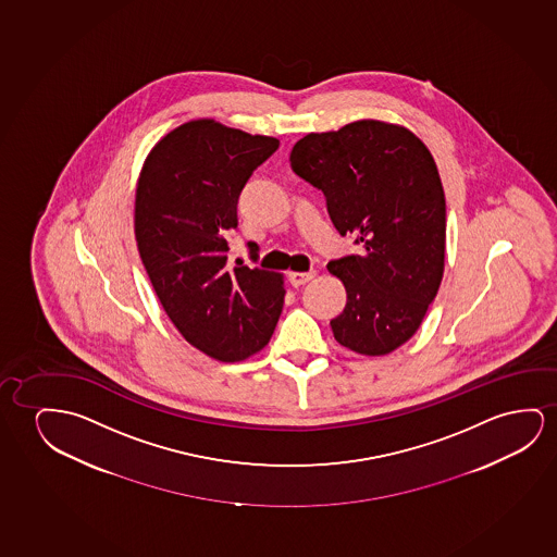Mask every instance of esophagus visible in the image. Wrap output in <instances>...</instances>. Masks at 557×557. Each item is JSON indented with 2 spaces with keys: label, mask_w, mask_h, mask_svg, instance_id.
Listing matches in <instances>:
<instances>
[{
  "label": "esophagus",
  "mask_w": 557,
  "mask_h": 557,
  "mask_svg": "<svg viewBox=\"0 0 557 557\" xmlns=\"http://www.w3.org/2000/svg\"><path fill=\"white\" fill-rule=\"evenodd\" d=\"M314 270H310V272H289V282L293 287H300V285H305L310 280H314Z\"/></svg>",
  "instance_id": "esophagus-1"
}]
</instances>
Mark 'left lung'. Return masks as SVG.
Here are the masks:
<instances>
[{
    "instance_id": "left-lung-1",
    "label": "left lung",
    "mask_w": 557,
    "mask_h": 557,
    "mask_svg": "<svg viewBox=\"0 0 557 557\" xmlns=\"http://www.w3.org/2000/svg\"><path fill=\"white\" fill-rule=\"evenodd\" d=\"M290 166L322 189L339 234L362 245L327 264L347 290L333 337L363 356L403 347L443 282L446 201L433 154L406 126L363 119L300 137Z\"/></svg>"
}]
</instances>
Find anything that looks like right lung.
I'll return each instance as SVG.
<instances>
[{
	"instance_id": "add662e5",
	"label": "right lung",
	"mask_w": 557,
	"mask_h": 557,
	"mask_svg": "<svg viewBox=\"0 0 557 557\" xmlns=\"http://www.w3.org/2000/svg\"><path fill=\"white\" fill-rule=\"evenodd\" d=\"M277 147L197 119L161 137L137 177L134 234L154 293L182 337L220 362L260 352L282 314L283 274L232 267L226 239L243 187Z\"/></svg>"
}]
</instances>
